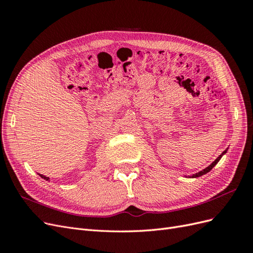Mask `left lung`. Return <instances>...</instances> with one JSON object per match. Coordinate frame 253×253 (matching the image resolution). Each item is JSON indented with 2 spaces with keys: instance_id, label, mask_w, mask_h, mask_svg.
<instances>
[{
  "instance_id": "8db88e82",
  "label": "left lung",
  "mask_w": 253,
  "mask_h": 253,
  "mask_svg": "<svg viewBox=\"0 0 253 253\" xmlns=\"http://www.w3.org/2000/svg\"><path fill=\"white\" fill-rule=\"evenodd\" d=\"M227 152V150L226 151H224L223 153H221V154L215 159V160H214V162L209 166V167H207L206 168V169H204L203 171H201V172H198V173H196V174H193L192 176H189V177H192V178H195V177H200V176H202V175H204V174H206V173H208L209 171H211L212 170V168L214 167V166H215L218 162H219V159L221 158V156H223L224 154H225V153Z\"/></svg>"
}]
</instances>
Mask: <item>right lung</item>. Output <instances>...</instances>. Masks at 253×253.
Returning <instances> with one entry per match:
<instances>
[{
	"label": "right lung",
	"instance_id": "add662e5",
	"mask_svg": "<svg viewBox=\"0 0 253 253\" xmlns=\"http://www.w3.org/2000/svg\"><path fill=\"white\" fill-rule=\"evenodd\" d=\"M42 178H44V179H46V180H48L49 179V177H46V176H44V175H42V174H39Z\"/></svg>",
	"mask_w": 253,
	"mask_h": 253
}]
</instances>
